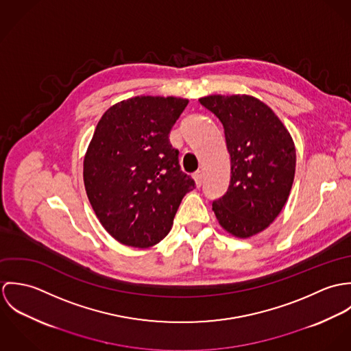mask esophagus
<instances>
[{"instance_id":"obj_1","label":"esophagus","mask_w":351,"mask_h":351,"mask_svg":"<svg viewBox=\"0 0 351 351\" xmlns=\"http://www.w3.org/2000/svg\"><path fill=\"white\" fill-rule=\"evenodd\" d=\"M193 178H195V181H196V186L200 188L201 184H202V178H204V173H202L201 170L200 171H197V173H195Z\"/></svg>"}]
</instances>
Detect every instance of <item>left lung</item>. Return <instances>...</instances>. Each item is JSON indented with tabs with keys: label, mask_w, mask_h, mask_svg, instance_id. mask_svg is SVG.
I'll return each mask as SVG.
<instances>
[{
	"label": "left lung",
	"mask_w": 351,
	"mask_h": 351,
	"mask_svg": "<svg viewBox=\"0 0 351 351\" xmlns=\"http://www.w3.org/2000/svg\"><path fill=\"white\" fill-rule=\"evenodd\" d=\"M200 104L223 124L231 158L228 189L212 209L224 230L249 238L271 224L288 200L293 141L274 112L250 96H208Z\"/></svg>",
	"instance_id": "left-lung-1"
}]
</instances>
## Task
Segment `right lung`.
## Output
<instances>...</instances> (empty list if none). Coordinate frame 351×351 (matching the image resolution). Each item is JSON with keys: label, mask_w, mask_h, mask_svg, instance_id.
I'll return each mask as SVG.
<instances>
[{"label": "right lung", "mask_w": 351, "mask_h": 351, "mask_svg": "<svg viewBox=\"0 0 351 351\" xmlns=\"http://www.w3.org/2000/svg\"><path fill=\"white\" fill-rule=\"evenodd\" d=\"M188 100L141 96L110 106L84 160V182L104 228L120 243L150 247L171 230L196 188L180 166L170 131Z\"/></svg>", "instance_id": "1"}]
</instances>
